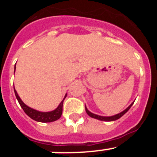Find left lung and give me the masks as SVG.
<instances>
[{
	"label": "left lung",
	"mask_w": 157,
	"mask_h": 157,
	"mask_svg": "<svg viewBox=\"0 0 157 157\" xmlns=\"http://www.w3.org/2000/svg\"><path fill=\"white\" fill-rule=\"evenodd\" d=\"M134 102L130 104V105H129L128 107H127L125 110H123V112H121L120 113H118V114L114 115V116H99V115L94 114V113H92V112H90V111L87 109L86 106V113L88 114V116H90V117L94 118V119H97V120H101V121H106V122L115 121V120H119L120 118H121L122 116H123V115L125 114L126 112H128V110L130 109V107L132 106L133 104H134Z\"/></svg>",
	"instance_id": "1"
}]
</instances>
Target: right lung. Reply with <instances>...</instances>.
Returning a JSON list of instances; mask_svg holds the SVG:
<instances>
[{"label": "right lung", "mask_w": 157, "mask_h": 157, "mask_svg": "<svg viewBox=\"0 0 157 157\" xmlns=\"http://www.w3.org/2000/svg\"><path fill=\"white\" fill-rule=\"evenodd\" d=\"M15 70H16V66H15ZM14 91H15L16 99L19 101V105H20L21 108L23 109V110L24 111L25 113L29 117L31 118L32 120H35L37 122H41V123H50V122H54L59 120L60 116H61L62 112H63V103L67 97V94H65L63 101L59 103V105H58V107L56 109H54L53 111H51V112H40V111L31 109L29 106H27V105H25L23 102V101L20 99L19 95H18L17 92L15 90V87H14Z\"/></svg>", "instance_id": "1"}]
</instances>
